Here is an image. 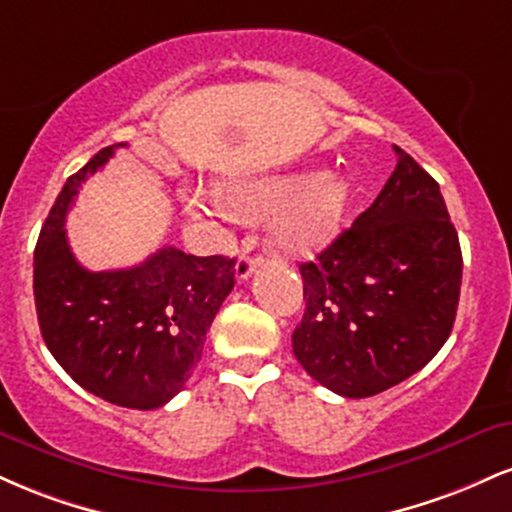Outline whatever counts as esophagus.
Instances as JSON below:
<instances>
[{
  "label": "esophagus",
  "instance_id": "obj_1",
  "mask_svg": "<svg viewBox=\"0 0 512 512\" xmlns=\"http://www.w3.org/2000/svg\"><path fill=\"white\" fill-rule=\"evenodd\" d=\"M262 264V257H250V255H240V260L236 264V279L245 281L250 279V274L255 272L257 267Z\"/></svg>",
  "mask_w": 512,
  "mask_h": 512
}]
</instances>
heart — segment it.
I'll list each match as a JSON object with an SVG mask.
<instances>
[{
  "mask_svg": "<svg viewBox=\"0 0 512 512\" xmlns=\"http://www.w3.org/2000/svg\"><path fill=\"white\" fill-rule=\"evenodd\" d=\"M223 197L240 216L260 221L272 216L269 240L286 255H313L332 243L342 226L351 185L342 173H289L223 187ZM187 214L223 223L226 207L211 192H190Z\"/></svg>",
  "mask_w": 512,
  "mask_h": 512,
  "instance_id": "heart-1",
  "label": "heart"
}]
</instances>
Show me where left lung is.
<instances>
[{
  "mask_svg": "<svg viewBox=\"0 0 512 512\" xmlns=\"http://www.w3.org/2000/svg\"><path fill=\"white\" fill-rule=\"evenodd\" d=\"M383 192L315 262L293 354L342 397H373L421 370L448 342L462 250L438 182L399 146Z\"/></svg>",
  "mask_w": 512,
  "mask_h": 512,
  "instance_id": "8db88e82",
  "label": "left lung"
}]
</instances>
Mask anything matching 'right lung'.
Instances as JSON below:
<instances>
[{"label":"right lung","instance_id":"obj_1","mask_svg":"<svg viewBox=\"0 0 512 512\" xmlns=\"http://www.w3.org/2000/svg\"><path fill=\"white\" fill-rule=\"evenodd\" d=\"M117 146L125 144L101 149L64 182L35 245L33 293L40 334L74 383L117 407L146 411L163 407L190 380L236 284V260L161 248L137 267H81L64 219L81 182Z\"/></svg>","mask_w":512,"mask_h":512}]
</instances>
